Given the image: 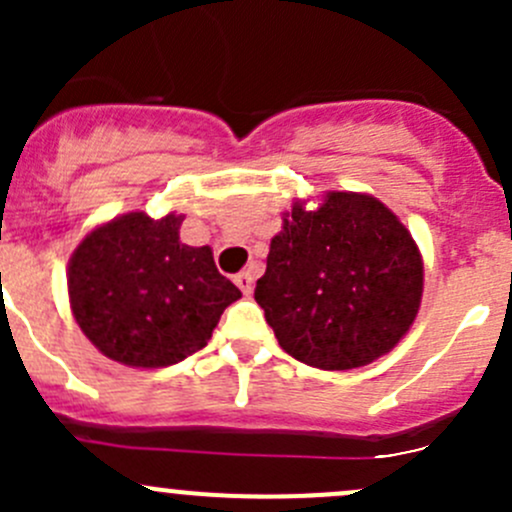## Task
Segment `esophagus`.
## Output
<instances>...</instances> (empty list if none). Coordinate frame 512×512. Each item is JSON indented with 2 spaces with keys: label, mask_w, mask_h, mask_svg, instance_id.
Instances as JSON below:
<instances>
[{
  "label": "esophagus",
  "mask_w": 512,
  "mask_h": 512,
  "mask_svg": "<svg viewBox=\"0 0 512 512\" xmlns=\"http://www.w3.org/2000/svg\"><path fill=\"white\" fill-rule=\"evenodd\" d=\"M235 285L242 289V294H245V297H250V294H252V285H255V272H252V270L240 272V275L235 277Z\"/></svg>",
  "instance_id": "obj_1"
}]
</instances>
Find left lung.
Masks as SVG:
<instances>
[{"label": "left lung", "mask_w": 512, "mask_h": 512, "mask_svg": "<svg viewBox=\"0 0 512 512\" xmlns=\"http://www.w3.org/2000/svg\"><path fill=\"white\" fill-rule=\"evenodd\" d=\"M423 260L381 200L332 190L282 215L255 299L289 356L324 371L371 364L414 324Z\"/></svg>", "instance_id": "obj_1"}]
</instances>
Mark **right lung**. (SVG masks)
<instances>
[{
    "label": "right lung",
    "instance_id": "obj_1",
    "mask_svg": "<svg viewBox=\"0 0 512 512\" xmlns=\"http://www.w3.org/2000/svg\"><path fill=\"white\" fill-rule=\"evenodd\" d=\"M183 215L126 213L91 230L69 260L76 324L108 359L160 369L208 344L242 292L215 267L213 250L180 242Z\"/></svg>",
    "mask_w": 512,
    "mask_h": 512
}]
</instances>
